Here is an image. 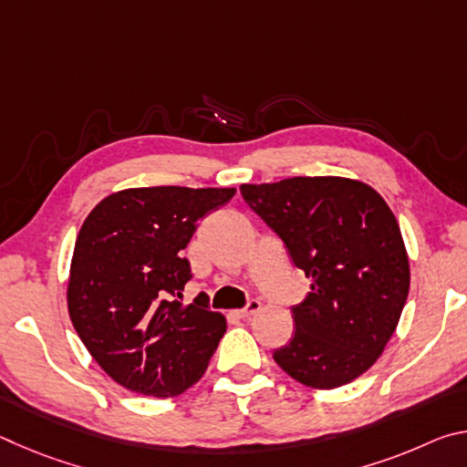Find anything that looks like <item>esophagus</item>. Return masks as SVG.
Returning <instances> with one entry per match:
<instances>
[{
  "mask_svg": "<svg viewBox=\"0 0 467 467\" xmlns=\"http://www.w3.org/2000/svg\"><path fill=\"white\" fill-rule=\"evenodd\" d=\"M259 311H262V303H259V300H251V303L244 306V309L236 311V315H239V317H243V319H247V317H251V315H255Z\"/></svg>",
  "mask_w": 467,
  "mask_h": 467,
  "instance_id": "34e87169",
  "label": "esophagus"
}]
</instances>
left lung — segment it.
<instances>
[{
    "label": "left lung",
    "mask_w": 467,
    "mask_h": 467,
    "mask_svg": "<svg viewBox=\"0 0 467 467\" xmlns=\"http://www.w3.org/2000/svg\"><path fill=\"white\" fill-rule=\"evenodd\" d=\"M243 200L311 278L296 331L274 360L298 383L336 389L381 357L410 290L400 224L373 187L344 177L241 185Z\"/></svg>",
    "instance_id": "obj_1"
}]
</instances>
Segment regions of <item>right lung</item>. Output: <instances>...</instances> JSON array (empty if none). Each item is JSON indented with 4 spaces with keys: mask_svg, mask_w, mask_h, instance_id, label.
<instances>
[{
    "mask_svg": "<svg viewBox=\"0 0 467 467\" xmlns=\"http://www.w3.org/2000/svg\"><path fill=\"white\" fill-rule=\"evenodd\" d=\"M234 193L133 187L107 195L84 220L69 267V319L90 357L125 389L175 398L208 368L224 315L175 296L192 280L183 249L197 223Z\"/></svg>",
    "mask_w": 467,
    "mask_h": 467,
    "instance_id": "right-lung-1",
    "label": "right lung"
}]
</instances>
